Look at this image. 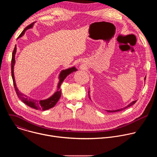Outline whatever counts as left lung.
Wrapping results in <instances>:
<instances>
[{
    "mask_svg": "<svg viewBox=\"0 0 157 157\" xmlns=\"http://www.w3.org/2000/svg\"><path fill=\"white\" fill-rule=\"evenodd\" d=\"M145 78H146V77L145 78ZM88 94H89V91H88ZM89 95V98H90V97H89V94H88ZM137 102V101H133L132 102H131L130 104H128L127 107H124V108H123V109H118V110H106L107 112H109V113H113V112H117V111H120V110H124V109H126V108H127V107H130V106H131V105H133L134 104H135L136 102Z\"/></svg>",
    "mask_w": 157,
    "mask_h": 157,
    "instance_id": "left-lung-1",
    "label": "left lung"
}]
</instances>
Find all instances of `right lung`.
<instances>
[{
    "instance_id": "1",
    "label": "right lung",
    "mask_w": 157,
    "mask_h": 157,
    "mask_svg": "<svg viewBox=\"0 0 157 157\" xmlns=\"http://www.w3.org/2000/svg\"><path fill=\"white\" fill-rule=\"evenodd\" d=\"M33 23L30 24L28 25L24 30L21 33V34L19 35L18 37H21L22 35H23L25 33V32L27 30L29 29L30 28H32L33 27ZM16 53V45L13 49V51L12 52V61H11V71H12V77L13 79V86L15 92L17 93V95L18 98L22 101L24 102L25 104L29 105V107L35 109L36 110H45L47 109H49L50 108H52L53 107L55 106V105L56 104V102L58 101L59 99L61 97V89L60 88V86L66 78V77L69 75L70 73L75 72L77 71V69L75 68V67H73V68H69L68 70H63L60 75H59V82L58 85V89H57V91L50 98L45 99V100H42V101H36L34 99H32L30 98H29L27 96L24 95L23 94H21L20 92L18 91L17 87H16V84L15 82V79H14V75H13V66L15 64V55Z\"/></svg>"
}]
</instances>
